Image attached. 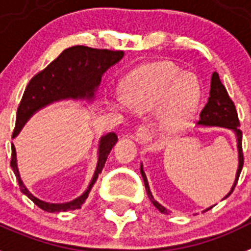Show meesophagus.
<instances>
[{
	"instance_id": "1",
	"label": "esophagus",
	"mask_w": 251,
	"mask_h": 251,
	"mask_svg": "<svg viewBox=\"0 0 251 251\" xmlns=\"http://www.w3.org/2000/svg\"><path fill=\"white\" fill-rule=\"evenodd\" d=\"M134 138L140 142L141 145H146L151 141V132L146 126H141L136 132H134Z\"/></svg>"
}]
</instances>
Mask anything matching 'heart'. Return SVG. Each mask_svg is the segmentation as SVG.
<instances>
[{
    "instance_id": "heart-1",
    "label": "heart",
    "mask_w": 251,
    "mask_h": 251,
    "mask_svg": "<svg viewBox=\"0 0 251 251\" xmlns=\"http://www.w3.org/2000/svg\"><path fill=\"white\" fill-rule=\"evenodd\" d=\"M200 100L201 86L196 75L158 63L133 70L122 84V100L110 101V107L123 110L127 105L144 113L160 109L159 129L173 136L187 127Z\"/></svg>"
}]
</instances>
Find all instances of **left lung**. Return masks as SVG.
I'll return each mask as SVG.
<instances>
[{
    "instance_id": "left-lung-1",
    "label": "left lung",
    "mask_w": 251,
    "mask_h": 251,
    "mask_svg": "<svg viewBox=\"0 0 251 251\" xmlns=\"http://www.w3.org/2000/svg\"><path fill=\"white\" fill-rule=\"evenodd\" d=\"M198 126H200V127L227 128V129L232 130L236 136L237 154H239V167H237V171H236L235 182H233L232 187H231L228 194L222 199V200H225V199L228 198V196L233 192V188H235L236 183L239 181L240 173H241L242 165H244V156H242V132L240 130V122L239 117H237V111H236L235 103H233L232 100L229 99L226 87L223 86L221 79H219V75L215 73V72L212 75L208 102H206L205 107L202 109L201 113H200V121L198 122ZM141 176L144 178L145 188H146V192H148V196L149 199H150V201L152 202V205L158 209L159 212L163 213V214H168L167 209H165L160 202L156 201L154 199V196H152V194H151L150 186H149L148 182V177L145 175L144 165L142 164H141ZM213 206H214V205L206 208L204 212H206L209 209H212Z\"/></svg>"
}]
</instances>
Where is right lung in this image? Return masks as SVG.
I'll use <instances>...</instances> for the list:
<instances>
[{"mask_svg":"<svg viewBox=\"0 0 251 251\" xmlns=\"http://www.w3.org/2000/svg\"><path fill=\"white\" fill-rule=\"evenodd\" d=\"M123 51H110V50H97L86 46H73L64 50L46 69L39 72L30 79L26 86L20 105L16 113V124L12 138H15L26 122L43 107L51 103L63 100L87 101L93 102L96 99V92L101 83L103 73L109 68L115 65L123 59ZM118 142V136L114 132L105 134L99 141V158H97L96 171L93 173L90 185L86 191L76 199L68 202L43 201L36 198L23 183L16 161V150L14 144H11V168L16 176V179L20 186V191L28 196L34 204L45 212L60 213L68 210L80 209L86 199L88 198L91 188L97 181L99 175L102 172V168L106 163V159L110 154L114 145Z\"/></svg>","mask_w":251,"mask_h":251,"instance_id":"1","label":"right lung"}]
</instances>
